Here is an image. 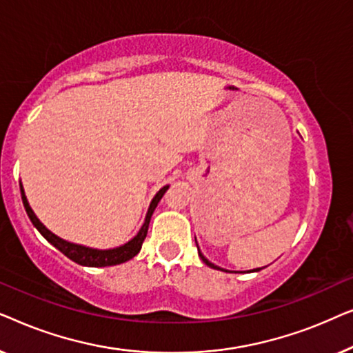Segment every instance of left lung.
<instances>
[{
    "label": "left lung",
    "instance_id": "obj_1",
    "mask_svg": "<svg viewBox=\"0 0 353 353\" xmlns=\"http://www.w3.org/2000/svg\"><path fill=\"white\" fill-rule=\"evenodd\" d=\"M196 245H197V243H196ZM197 252H199V257L202 259V262H204L205 265H209L210 268H215V270H221V272H228V270H225V268H220V267H216V265H214L212 262H209V260H207L204 255H202V252H201V249H199V245H197ZM259 270H262V268H255V270H252V272H259Z\"/></svg>",
    "mask_w": 353,
    "mask_h": 353
}]
</instances>
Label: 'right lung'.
I'll use <instances>...</instances> for the list:
<instances>
[{
  "label": "right lung",
  "mask_w": 353,
  "mask_h": 353,
  "mask_svg": "<svg viewBox=\"0 0 353 353\" xmlns=\"http://www.w3.org/2000/svg\"><path fill=\"white\" fill-rule=\"evenodd\" d=\"M168 190V185L161 188V190L157 191V194L152 197L151 204H149V209H148V214H146V219H144V223L139 231L134 236L133 239H130L128 243H125L122 245H119V248H112V249H93V248H86V245H81V244H75V243H69V241L59 238V236H56L54 233H51L50 230L46 228L45 225L41 223L40 220H38V216L35 215V212L32 210L30 204H28L27 201V196H26V191H23V186L21 183V194H22V202H23V207H26V212L28 215V219L33 223V226L40 231L43 238H45L48 243L54 245L56 249H59L62 254L65 255V257H69L70 260H74L75 263L79 265H83V267H112V265H120L123 262H128L130 259H133L134 255H137L139 250H141V245H143V241L146 238L148 234V228H149V221H151V216L154 214V210H156V207L159 202H161L162 196L165 194V191Z\"/></svg>",
  "instance_id": "obj_1"
}]
</instances>
